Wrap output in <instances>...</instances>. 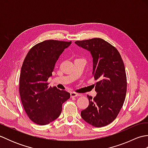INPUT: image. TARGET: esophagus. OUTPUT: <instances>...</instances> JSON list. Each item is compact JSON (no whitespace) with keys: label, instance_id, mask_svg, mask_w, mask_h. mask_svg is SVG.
Returning <instances> with one entry per match:
<instances>
[{"label":"esophagus","instance_id":"esophagus-1","mask_svg":"<svg viewBox=\"0 0 148 148\" xmlns=\"http://www.w3.org/2000/svg\"><path fill=\"white\" fill-rule=\"evenodd\" d=\"M81 96V94L79 93H75V92H71V97H80Z\"/></svg>","mask_w":148,"mask_h":148}]
</instances>
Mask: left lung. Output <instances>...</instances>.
Listing matches in <instances>:
<instances>
[{
  "label": "left lung",
  "instance_id": "left-lung-1",
  "mask_svg": "<svg viewBox=\"0 0 148 148\" xmlns=\"http://www.w3.org/2000/svg\"><path fill=\"white\" fill-rule=\"evenodd\" d=\"M77 45L90 51L97 95H88L89 105L81 112L86 122L95 127L111 123L117 117L127 93V76L121 56L114 46L100 38L77 40Z\"/></svg>",
  "mask_w": 148,
  "mask_h": 148
}]
</instances>
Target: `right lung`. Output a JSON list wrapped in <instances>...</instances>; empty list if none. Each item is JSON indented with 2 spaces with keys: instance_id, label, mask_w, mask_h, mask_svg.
I'll list each match as a JSON object with an SVG mask.
<instances>
[{
  "instance_id": "add662e5",
  "label": "right lung",
  "mask_w": 148,
  "mask_h": 148,
  "mask_svg": "<svg viewBox=\"0 0 148 148\" xmlns=\"http://www.w3.org/2000/svg\"><path fill=\"white\" fill-rule=\"evenodd\" d=\"M71 42L46 40L34 46L24 59L19 92L27 114L37 125L54 121L61 114L63 103L70 98L66 91L49 87L48 80L60 55Z\"/></svg>"
}]
</instances>
